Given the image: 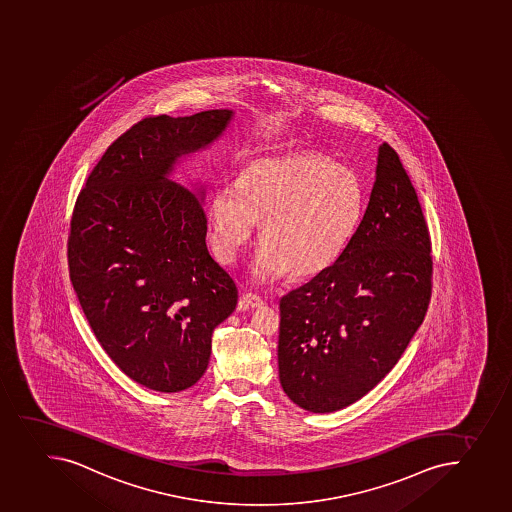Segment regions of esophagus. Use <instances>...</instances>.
Wrapping results in <instances>:
<instances>
[{
    "label": "esophagus",
    "instance_id": "34e87169",
    "mask_svg": "<svg viewBox=\"0 0 512 512\" xmlns=\"http://www.w3.org/2000/svg\"><path fill=\"white\" fill-rule=\"evenodd\" d=\"M244 303L247 307L257 308L262 307L265 302H263L262 297H258L257 293H247V295H244Z\"/></svg>",
    "mask_w": 512,
    "mask_h": 512
}]
</instances>
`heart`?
Returning <instances> with one entry per match:
<instances>
[{
    "label": "heart",
    "mask_w": 512,
    "mask_h": 512,
    "mask_svg": "<svg viewBox=\"0 0 512 512\" xmlns=\"http://www.w3.org/2000/svg\"><path fill=\"white\" fill-rule=\"evenodd\" d=\"M365 207L353 169L317 152L262 157L242 169L237 184H220L210 199V242L222 262H234L260 224V282L315 277L343 254Z\"/></svg>",
    "instance_id": "heart-1"
}]
</instances>
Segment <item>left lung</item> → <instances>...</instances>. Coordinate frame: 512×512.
<instances>
[{"mask_svg":"<svg viewBox=\"0 0 512 512\" xmlns=\"http://www.w3.org/2000/svg\"><path fill=\"white\" fill-rule=\"evenodd\" d=\"M429 254L418 195L385 142L350 244L325 272L280 300L278 376L293 403L333 413L393 370L428 310Z\"/></svg>","mask_w":512,"mask_h":512,"instance_id":"left-lung-1","label":"left lung"}]
</instances>
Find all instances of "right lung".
Returning a JSON list of instances; mask_svg holds the SVG:
<instances>
[{
	"mask_svg": "<svg viewBox=\"0 0 512 512\" xmlns=\"http://www.w3.org/2000/svg\"><path fill=\"white\" fill-rule=\"evenodd\" d=\"M234 117L212 109L142 119L112 142L76 200L74 292L109 358L149 390L195 385L209 365L212 331L237 305L234 280L205 244L204 182L172 179Z\"/></svg>",
	"mask_w": 512,
	"mask_h": 512,
	"instance_id": "1",
	"label": "right lung"
}]
</instances>
